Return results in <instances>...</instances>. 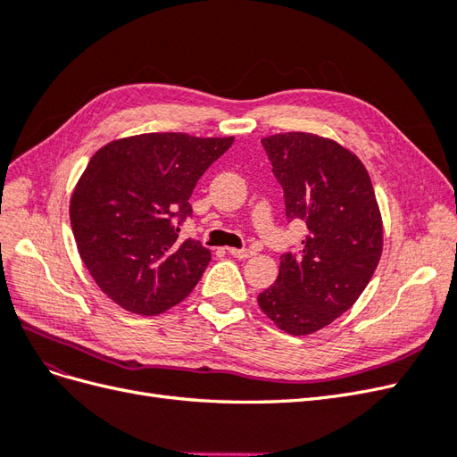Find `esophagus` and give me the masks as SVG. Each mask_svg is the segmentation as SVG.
I'll return each mask as SVG.
<instances>
[{
    "label": "esophagus",
    "mask_w": 457,
    "mask_h": 457,
    "mask_svg": "<svg viewBox=\"0 0 457 457\" xmlns=\"http://www.w3.org/2000/svg\"><path fill=\"white\" fill-rule=\"evenodd\" d=\"M227 252H228V255L237 257V259H250L253 255V252L245 250V247H242V250H237V247H227Z\"/></svg>",
    "instance_id": "34e87169"
}]
</instances>
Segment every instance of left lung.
<instances>
[{"instance_id": "1", "label": "left lung", "mask_w": 457, "mask_h": 457, "mask_svg": "<svg viewBox=\"0 0 457 457\" xmlns=\"http://www.w3.org/2000/svg\"><path fill=\"white\" fill-rule=\"evenodd\" d=\"M261 145L282 185L287 220H303L309 234L297 253L280 257L278 278L257 303L280 329L307 336L364 292L383 250L381 213L362 162L336 141L294 131Z\"/></svg>"}]
</instances>
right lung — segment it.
<instances>
[{"mask_svg":"<svg viewBox=\"0 0 457 457\" xmlns=\"http://www.w3.org/2000/svg\"><path fill=\"white\" fill-rule=\"evenodd\" d=\"M232 141L145 133L95 152L74 188L71 223L81 261L120 307L154 316L195 289L212 253L179 230L198 179Z\"/></svg>","mask_w":457,"mask_h":457,"instance_id":"obj_1","label":"right lung"}]
</instances>
